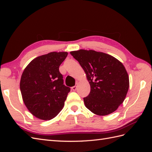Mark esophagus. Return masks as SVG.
Wrapping results in <instances>:
<instances>
[{
    "label": "esophagus",
    "instance_id": "obj_1",
    "mask_svg": "<svg viewBox=\"0 0 152 152\" xmlns=\"http://www.w3.org/2000/svg\"><path fill=\"white\" fill-rule=\"evenodd\" d=\"M77 85H75V86H73L72 87V89L73 91H75L76 90H77Z\"/></svg>",
    "mask_w": 152,
    "mask_h": 152
}]
</instances>
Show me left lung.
<instances>
[{
    "instance_id": "left-lung-1",
    "label": "left lung",
    "mask_w": 152,
    "mask_h": 152,
    "mask_svg": "<svg viewBox=\"0 0 152 152\" xmlns=\"http://www.w3.org/2000/svg\"><path fill=\"white\" fill-rule=\"evenodd\" d=\"M70 54L83 68L91 86L89 96L84 98L86 107L99 116L114 112L124 102L129 87L125 66L111 55L94 50Z\"/></svg>"
}]
</instances>
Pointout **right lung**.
I'll return each mask as SVG.
<instances>
[{
  "label": "right lung",
  "mask_w": 152,
  "mask_h": 152,
  "mask_svg": "<svg viewBox=\"0 0 152 152\" xmlns=\"http://www.w3.org/2000/svg\"><path fill=\"white\" fill-rule=\"evenodd\" d=\"M67 52H51L34 59L20 80L23 101L29 112L40 120L49 121L63 109L70 87L63 84L59 67Z\"/></svg>",
  "instance_id": "obj_1"
}]
</instances>
